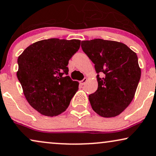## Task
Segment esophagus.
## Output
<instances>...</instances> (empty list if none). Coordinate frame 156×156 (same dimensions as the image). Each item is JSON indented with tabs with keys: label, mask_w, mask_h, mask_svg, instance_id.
I'll return each instance as SVG.
<instances>
[{
	"label": "esophagus",
	"mask_w": 156,
	"mask_h": 156,
	"mask_svg": "<svg viewBox=\"0 0 156 156\" xmlns=\"http://www.w3.org/2000/svg\"><path fill=\"white\" fill-rule=\"evenodd\" d=\"M86 81H87V78H85L83 80H82L81 81H80V85H82V86H83V85H84L85 83H86Z\"/></svg>",
	"instance_id": "esophagus-1"
}]
</instances>
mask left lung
<instances>
[{
	"instance_id": "8db88e82",
	"label": "left lung",
	"mask_w": 156,
	"mask_h": 156,
	"mask_svg": "<svg viewBox=\"0 0 156 156\" xmlns=\"http://www.w3.org/2000/svg\"><path fill=\"white\" fill-rule=\"evenodd\" d=\"M81 47L98 73V89L88 96L91 107L101 117H115L131 103L140 80L136 53L123 43L99 38L82 41Z\"/></svg>"
}]
</instances>
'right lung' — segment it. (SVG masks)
Listing matches in <instances>:
<instances>
[{
	"instance_id": "1",
	"label": "right lung",
	"mask_w": 156,
	"mask_h": 156,
	"mask_svg": "<svg viewBox=\"0 0 156 156\" xmlns=\"http://www.w3.org/2000/svg\"><path fill=\"white\" fill-rule=\"evenodd\" d=\"M80 41L50 38L29 45L18 56L17 77L29 104L43 115L56 116L68 108L78 90L67 76L68 61Z\"/></svg>"
}]
</instances>
